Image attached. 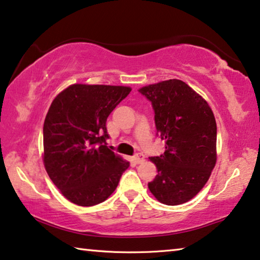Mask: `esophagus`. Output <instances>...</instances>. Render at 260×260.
I'll list each match as a JSON object with an SVG mask.
<instances>
[{
  "mask_svg": "<svg viewBox=\"0 0 260 260\" xmlns=\"http://www.w3.org/2000/svg\"><path fill=\"white\" fill-rule=\"evenodd\" d=\"M133 159L135 160V162L142 164V162H144V160H145V155H144L143 153H137V154L134 155Z\"/></svg>",
  "mask_w": 260,
  "mask_h": 260,
  "instance_id": "1",
  "label": "esophagus"
}]
</instances>
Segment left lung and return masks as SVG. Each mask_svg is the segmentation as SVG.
<instances>
[{"mask_svg": "<svg viewBox=\"0 0 260 260\" xmlns=\"http://www.w3.org/2000/svg\"><path fill=\"white\" fill-rule=\"evenodd\" d=\"M152 105L165 152L150 160L158 174L149 189L159 202L177 206L203 188L216 164L217 127L210 107L181 80L172 79L138 90Z\"/></svg>", "mask_w": 260, "mask_h": 260, "instance_id": "1", "label": "left lung"}]
</instances>
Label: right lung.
<instances>
[{
	"mask_svg": "<svg viewBox=\"0 0 260 260\" xmlns=\"http://www.w3.org/2000/svg\"><path fill=\"white\" fill-rule=\"evenodd\" d=\"M130 87L75 83L51 103L43 127L44 166L61 194L78 206L101 203L116 189L129 161L107 146V118Z\"/></svg>",
	"mask_w": 260,
	"mask_h": 260,
	"instance_id": "1",
	"label": "right lung"
}]
</instances>
